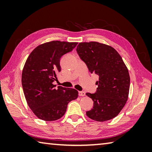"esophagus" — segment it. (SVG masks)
<instances>
[{"label":"esophagus","mask_w":152,"mask_h":152,"mask_svg":"<svg viewBox=\"0 0 152 152\" xmlns=\"http://www.w3.org/2000/svg\"><path fill=\"white\" fill-rule=\"evenodd\" d=\"M78 94H79L80 96H85V95H86L85 92H83V91H79Z\"/></svg>","instance_id":"esophagus-1"}]
</instances>
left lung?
Returning a JSON list of instances; mask_svg holds the SVG:
<instances>
[{
  "label": "left lung",
  "mask_w": 152,
  "mask_h": 152,
  "mask_svg": "<svg viewBox=\"0 0 152 152\" xmlns=\"http://www.w3.org/2000/svg\"><path fill=\"white\" fill-rule=\"evenodd\" d=\"M76 51L90 72L99 77L96 92L86 94L94 102L93 108L86 115L99 122L113 119L128 99L130 76L127 66L116 50L104 43L81 42Z\"/></svg>",
  "instance_id": "8db88e82"
}]
</instances>
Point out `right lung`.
I'll return each mask as SVG.
<instances>
[{
    "instance_id": "add662e5",
    "label": "right lung",
    "mask_w": 152,
    "mask_h": 152,
    "mask_svg": "<svg viewBox=\"0 0 152 152\" xmlns=\"http://www.w3.org/2000/svg\"><path fill=\"white\" fill-rule=\"evenodd\" d=\"M77 44L51 41L38 45L28 56L22 71V86L28 106L39 119L46 121L60 119L68 102L78 98L76 90L60 86L56 88L53 84L61 71V57Z\"/></svg>"
}]
</instances>
